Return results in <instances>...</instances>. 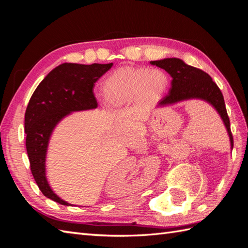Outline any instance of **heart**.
Instances as JSON below:
<instances>
[{"label":"heart","mask_w":248,"mask_h":248,"mask_svg":"<svg viewBox=\"0 0 248 248\" xmlns=\"http://www.w3.org/2000/svg\"><path fill=\"white\" fill-rule=\"evenodd\" d=\"M167 85V77L156 68L123 67L110 72L102 83L105 101L113 107L128 104L133 100L157 94Z\"/></svg>","instance_id":"obj_1"}]
</instances>
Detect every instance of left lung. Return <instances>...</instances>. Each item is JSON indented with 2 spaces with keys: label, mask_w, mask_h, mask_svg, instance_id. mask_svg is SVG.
I'll use <instances>...</instances> for the list:
<instances>
[{
  "label": "left lung",
  "mask_w": 248,
  "mask_h": 248,
  "mask_svg": "<svg viewBox=\"0 0 248 248\" xmlns=\"http://www.w3.org/2000/svg\"><path fill=\"white\" fill-rule=\"evenodd\" d=\"M150 64L164 69L172 78L170 92L160 100L157 107H166L191 99L203 100L211 104L223 120L232 150L233 138L230 130V120L226 110L224 97L218 86L212 81V78L204 71L189 66L176 57L154 61L150 62Z\"/></svg>",
  "instance_id": "8db88e82"
}]
</instances>
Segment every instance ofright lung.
<instances>
[{
    "label": "right lung",
    "instance_id": "right-lung-1",
    "mask_svg": "<svg viewBox=\"0 0 248 248\" xmlns=\"http://www.w3.org/2000/svg\"><path fill=\"white\" fill-rule=\"evenodd\" d=\"M112 66L113 62L93 65L64 62L41 81L30 99L24 128L31 171L41 193L55 202L72 205L57 196L46 180V157L52 132L70 113L98 107L93 92L94 83Z\"/></svg>",
    "mask_w": 248,
    "mask_h": 248
}]
</instances>
